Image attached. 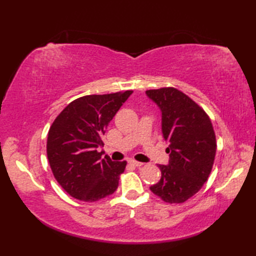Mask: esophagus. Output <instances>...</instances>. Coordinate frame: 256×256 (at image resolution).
I'll return each instance as SVG.
<instances>
[{
  "mask_svg": "<svg viewBox=\"0 0 256 256\" xmlns=\"http://www.w3.org/2000/svg\"><path fill=\"white\" fill-rule=\"evenodd\" d=\"M128 162L131 165H133V166H136V167H140V166H142L143 165V162H138V160H128Z\"/></svg>",
  "mask_w": 256,
  "mask_h": 256,
  "instance_id": "esophagus-1",
  "label": "esophagus"
}]
</instances>
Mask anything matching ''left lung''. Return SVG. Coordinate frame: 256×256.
Segmentation results:
<instances>
[{
	"label": "left lung",
	"mask_w": 256,
	"mask_h": 256,
	"mask_svg": "<svg viewBox=\"0 0 256 256\" xmlns=\"http://www.w3.org/2000/svg\"><path fill=\"white\" fill-rule=\"evenodd\" d=\"M146 96L162 112V133L168 143L167 165H158L160 180L152 192L166 202L180 204L197 194L208 179L216 144L206 113L175 88L148 90Z\"/></svg>",
	"instance_id": "8db88e82"
}]
</instances>
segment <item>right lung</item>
Here are the masks:
<instances>
[{"label": "right lung", "instance_id": "add662e5", "mask_svg": "<svg viewBox=\"0 0 256 256\" xmlns=\"http://www.w3.org/2000/svg\"><path fill=\"white\" fill-rule=\"evenodd\" d=\"M133 91L81 96L64 108L48 132L47 157L72 197L94 202L116 192L126 162L102 158V135Z\"/></svg>", "mask_w": 256, "mask_h": 256}]
</instances>
